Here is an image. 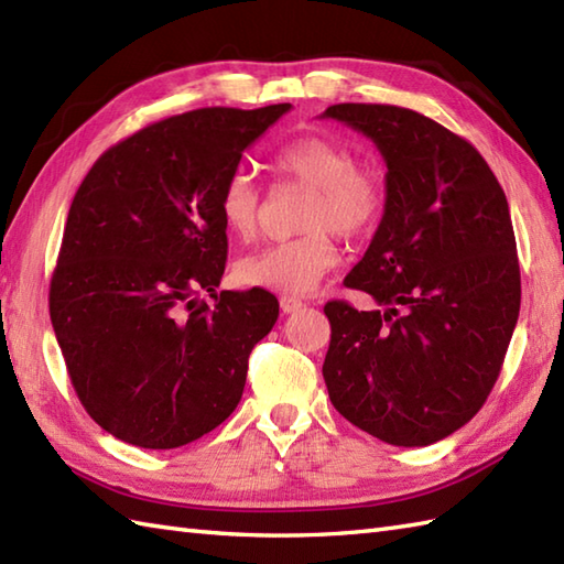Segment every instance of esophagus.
Instances as JSON below:
<instances>
[{"label":"esophagus","mask_w":564,"mask_h":564,"mask_svg":"<svg viewBox=\"0 0 564 564\" xmlns=\"http://www.w3.org/2000/svg\"><path fill=\"white\" fill-rule=\"evenodd\" d=\"M281 310L285 315H291V313H297V310L303 307V301H297V297H293V295H281Z\"/></svg>","instance_id":"obj_1"}]
</instances>
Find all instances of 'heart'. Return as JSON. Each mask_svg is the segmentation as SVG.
Instances as JSON below:
<instances>
[{"instance_id":"obj_1","label":"heart","mask_w":564,"mask_h":564,"mask_svg":"<svg viewBox=\"0 0 564 564\" xmlns=\"http://www.w3.org/2000/svg\"><path fill=\"white\" fill-rule=\"evenodd\" d=\"M273 172L310 188L297 227L305 230L237 259L235 279L247 289L305 295L337 267L339 249L334 232L344 239L366 237L386 210V182L358 166L351 148L322 135L297 138L273 152ZM225 230L249 242L259 232L261 194L254 176L235 170L218 196Z\"/></svg>"}]
</instances>
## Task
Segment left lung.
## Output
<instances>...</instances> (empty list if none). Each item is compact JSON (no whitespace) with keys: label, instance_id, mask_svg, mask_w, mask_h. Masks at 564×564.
I'll list each match as a JSON object with an SVG mask.
<instances>
[{"label":"left lung","instance_id":"8db88e82","mask_svg":"<svg viewBox=\"0 0 564 564\" xmlns=\"http://www.w3.org/2000/svg\"><path fill=\"white\" fill-rule=\"evenodd\" d=\"M378 145L386 213L346 289L382 310L329 301V400L392 446H429L480 412L521 307L509 203L465 138L412 109L334 104L322 113Z\"/></svg>","mask_w":564,"mask_h":564}]
</instances>
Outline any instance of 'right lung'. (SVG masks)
I'll use <instances>...</instances> for the list:
<instances>
[{
	"label": "right lung",
	"mask_w": 564,
	"mask_h": 564,
	"mask_svg": "<svg viewBox=\"0 0 564 564\" xmlns=\"http://www.w3.org/2000/svg\"><path fill=\"white\" fill-rule=\"evenodd\" d=\"M285 111L291 104L164 118L106 150L72 198L51 322L79 402L116 438L186 446L242 400L249 354L279 301L263 289L215 293L227 259L218 196Z\"/></svg>",
	"instance_id": "obj_1"
}]
</instances>
